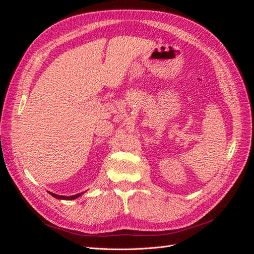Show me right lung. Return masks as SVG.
I'll return each mask as SVG.
<instances>
[{
  "mask_svg": "<svg viewBox=\"0 0 254 254\" xmlns=\"http://www.w3.org/2000/svg\"><path fill=\"white\" fill-rule=\"evenodd\" d=\"M50 193V191H49ZM53 197H55V198H57V199H67V200H71V199H75V198H77V197H79L82 193H79V194H76V195H73V196H60V195H56V194H53V193H50Z\"/></svg>",
  "mask_w": 254,
  "mask_h": 254,
  "instance_id": "1",
  "label": "right lung"
}]
</instances>
